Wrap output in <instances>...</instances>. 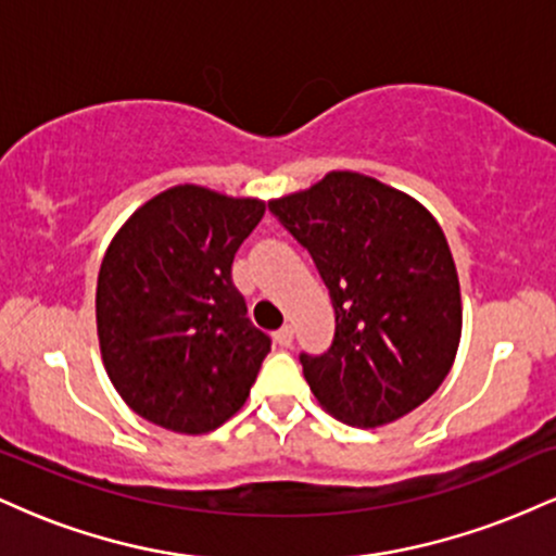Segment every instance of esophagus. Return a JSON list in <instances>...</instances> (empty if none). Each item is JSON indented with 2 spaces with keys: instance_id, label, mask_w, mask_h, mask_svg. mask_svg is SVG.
Segmentation results:
<instances>
[{
  "instance_id": "34e87169",
  "label": "esophagus",
  "mask_w": 556,
  "mask_h": 556,
  "mask_svg": "<svg viewBox=\"0 0 556 556\" xmlns=\"http://www.w3.org/2000/svg\"><path fill=\"white\" fill-rule=\"evenodd\" d=\"M274 340H277V344H282V348H290V344H292V327L277 329V334H274Z\"/></svg>"
}]
</instances>
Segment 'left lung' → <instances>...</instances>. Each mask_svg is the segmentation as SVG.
<instances>
[{"mask_svg":"<svg viewBox=\"0 0 556 556\" xmlns=\"http://www.w3.org/2000/svg\"><path fill=\"white\" fill-rule=\"evenodd\" d=\"M269 212L311 253L334 308L327 353H300L318 405L361 429L416 410L450 374L463 329L460 282L437 219L358 172H329Z\"/></svg>","mask_w":556,"mask_h":556,"instance_id":"1","label":"left lung"}]
</instances>
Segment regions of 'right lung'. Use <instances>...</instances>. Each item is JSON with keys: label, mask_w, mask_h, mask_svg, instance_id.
Here are the masks:
<instances>
[{"label": "right lung", "mask_w": 556, "mask_h": 556, "mask_svg": "<svg viewBox=\"0 0 556 556\" xmlns=\"http://www.w3.org/2000/svg\"><path fill=\"white\" fill-rule=\"evenodd\" d=\"M256 198L177 185L114 235L96 285V327L114 389L140 418L208 433L245 405L271 337L232 282Z\"/></svg>", "instance_id": "1"}]
</instances>
